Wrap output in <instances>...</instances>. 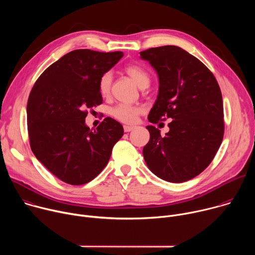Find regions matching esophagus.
Returning a JSON list of instances; mask_svg holds the SVG:
<instances>
[{
  "label": "esophagus",
  "mask_w": 255,
  "mask_h": 255,
  "mask_svg": "<svg viewBox=\"0 0 255 255\" xmlns=\"http://www.w3.org/2000/svg\"><path fill=\"white\" fill-rule=\"evenodd\" d=\"M134 128H135V126H128V125H125V126H124V131H125V132H130V131H132Z\"/></svg>",
  "instance_id": "34e87169"
}]
</instances>
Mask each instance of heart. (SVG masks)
<instances>
[{
	"instance_id": "obj_1",
	"label": "heart",
	"mask_w": 255,
	"mask_h": 255,
	"mask_svg": "<svg viewBox=\"0 0 255 255\" xmlns=\"http://www.w3.org/2000/svg\"><path fill=\"white\" fill-rule=\"evenodd\" d=\"M125 72L129 75L133 81L142 89L143 87H148L150 83V77L148 72L145 70L141 65L138 64H129L125 67ZM113 77L110 71L103 74L99 80V92L103 97L110 94L112 86ZM143 112V108L141 106L128 105V104H119L112 109V115L115 119L120 122L131 124L134 123L138 116Z\"/></svg>"
}]
</instances>
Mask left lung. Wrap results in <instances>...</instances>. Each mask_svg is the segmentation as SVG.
Wrapping results in <instances>:
<instances>
[{
    "instance_id": "1",
    "label": "left lung",
    "mask_w": 255,
    "mask_h": 255,
    "mask_svg": "<svg viewBox=\"0 0 255 255\" xmlns=\"http://www.w3.org/2000/svg\"><path fill=\"white\" fill-rule=\"evenodd\" d=\"M140 56L149 61L159 79L149 122L172 119L164 136L154 126L146 127L150 139L143 148L145 162L158 177L184 183L207 168L222 143L220 87L202 61L178 46L149 48Z\"/></svg>"
}]
</instances>
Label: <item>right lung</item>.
<instances>
[{
    "mask_svg": "<svg viewBox=\"0 0 255 255\" xmlns=\"http://www.w3.org/2000/svg\"><path fill=\"white\" fill-rule=\"evenodd\" d=\"M123 52L77 49L48 66L34 84L27 104L30 146L53 175L68 185H85L107 165L122 125L107 117L92 131L88 109L102 104L101 76Z\"/></svg>",
    "mask_w": 255,
    "mask_h": 255,
    "instance_id": "add662e5",
    "label": "right lung"
}]
</instances>
